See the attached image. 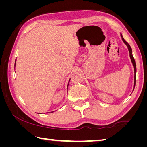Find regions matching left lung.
Masks as SVG:
<instances>
[{"mask_svg": "<svg viewBox=\"0 0 147 147\" xmlns=\"http://www.w3.org/2000/svg\"><path fill=\"white\" fill-rule=\"evenodd\" d=\"M121 37L122 38V40L123 41L124 43L126 44V45L127 46V47H128V51H129V53H130V57L131 63H132L133 66H134V88H135V85H136V61H135V59H134V57H133V55H132V51H131V48L130 45H129L125 40H124V39L123 38V36H122L121 34Z\"/></svg>", "mask_w": 147, "mask_h": 147, "instance_id": "left-lung-1", "label": "left lung"}]
</instances>
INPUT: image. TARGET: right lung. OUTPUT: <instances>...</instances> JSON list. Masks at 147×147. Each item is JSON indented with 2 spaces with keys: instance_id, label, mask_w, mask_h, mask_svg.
Instances as JSON below:
<instances>
[{
  "instance_id": "1",
  "label": "right lung",
  "mask_w": 147,
  "mask_h": 147,
  "mask_svg": "<svg viewBox=\"0 0 147 147\" xmlns=\"http://www.w3.org/2000/svg\"><path fill=\"white\" fill-rule=\"evenodd\" d=\"M15 67H16V64H15ZM69 82H70V80H69ZM68 86H69V84H68ZM68 86H67V87H68Z\"/></svg>"
}]
</instances>
